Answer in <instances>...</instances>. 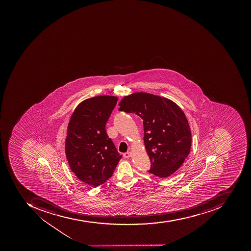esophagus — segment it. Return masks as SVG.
Returning <instances> with one entry per match:
<instances>
[{
  "mask_svg": "<svg viewBox=\"0 0 251 251\" xmlns=\"http://www.w3.org/2000/svg\"><path fill=\"white\" fill-rule=\"evenodd\" d=\"M123 156L125 158H129L132 156V153L131 152H126V153H124Z\"/></svg>",
  "mask_w": 251,
  "mask_h": 251,
  "instance_id": "1",
  "label": "esophagus"
}]
</instances>
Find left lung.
I'll return each mask as SVG.
<instances>
[{
	"instance_id": "obj_1",
	"label": "left lung",
	"mask_w": 251,
	"mask_h": 251,
	"mask_svg": "<svg viewBox=\"0 0 251 251\" xmlns=\"http://www.w3.org/2000/svg\"><path fill=\"white\" fill-rule=\"evenodd\" d=\"M118 105L120 111L143 120L144 146L151 162L148 172L160 178L175 174L188 156L192 141L181 108L168 98L142 91L124 97Z\"/></svg>"
}]
</instances>
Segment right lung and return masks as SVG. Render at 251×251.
<instances>
[{"label":"right lung","instance_id":"1","mask_svg":"<svg viewBox=\"0 0 251 251\" xmlns=\"http://www.w3.org/2000/svg\"><path fill=\"white\" fill-rule=\"evenodd\" d=\"M118 98L97 96L80 102L70 118L65 154L80 181L98 187L108 180L122 156L106 132V124Z\"/></svg>","mask_w":251,"mask_h":251}]
</instances>
